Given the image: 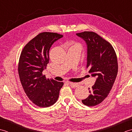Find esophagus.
Returning <instances> with one entry per match:
<instances>
[{
	"label": "esophagus",
	"mask_w": 132,
	"mask_h": 132,
	"mask_svg": "<svg viewBox=\"0 0 132 132\" xmlns=\"http://www.w3.org/2000/svg\"><path fill=\"white\" fill-rule=\"evenodd\" d=\"M70 86L72 88H75L77 87H78V86H79V85H78V83H71V82H69L68 83Z\"/></svg>",
	"instance_id": "34e87169"
}]
</instances>
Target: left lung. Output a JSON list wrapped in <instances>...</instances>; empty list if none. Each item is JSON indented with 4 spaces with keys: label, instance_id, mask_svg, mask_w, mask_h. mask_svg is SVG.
<instances>
[{
    "label": "left lung",
    "instance_id": "left-lung-1",
    "mask_svg": "<svg viewBox=\"0 0 132 132\" xmlns=\"http://www.w3.org/2000/svg\"><path fill=\"white\" fill-rule=\"evenodd\" d=\"M76 35L85 41L86 68L96 78L89 96L82 102L88 106H95L107 97L115 81L118 72L117 56L111 44L97 33L85 31Z\"/></svg>",
    "mask_w": 132,
    "mask_h": 132
}]
</instances>
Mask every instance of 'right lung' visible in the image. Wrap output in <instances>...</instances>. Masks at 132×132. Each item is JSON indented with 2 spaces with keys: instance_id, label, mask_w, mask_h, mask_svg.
<instances>
[{
  "instance_id": "obj_1",
  "label": "right lung",
  "mask_w": 132,
  "mask_h": 132,
  "mask_svg": "<svg viewBox=\"0 0 132 132\" xmlns=\"http://www.w3.org/2000/svg\"><path fill=\"white\" fill-rule=\"evenodd\" d=\"M63 37L57 33L43 32L24 46L19 59L18 71L27 96L40 107L54 104L63 82L46 79L43 71L49 63V53L54 42Z\"/></svg>"
}]
</instances>
